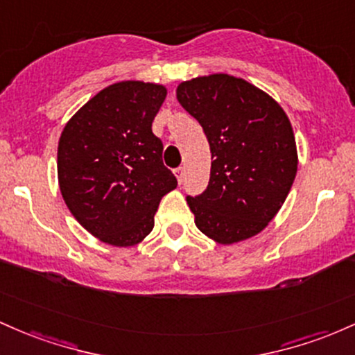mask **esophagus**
Segmentation results:
<instances>
[{"mask_svg": "<svg viewBox=\"0 0 355 355\" xmlns=\"http://www.w3.org/2000/svg\"><path fill=\"white\" fill-rule=\"evenodd\" d=\"M174 174H176L178 181L182 182V179H184V167H178V169L174 171Z\"/></svg>", "mask_w": 355, "mask_h": 355, "instance_id": "obj_1", "label": "esophagus"}]
</instances>
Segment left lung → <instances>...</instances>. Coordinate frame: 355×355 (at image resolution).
<instances>
[{
	"mask_svg": "<svg viewBox=\"0 0 355 355\" xmlns=\"http://www.w3.org/2000/svg\"><path fill=\"white\" fill-rule=\"evenodd\" d=\"M176 97L201 124L211 149L208 188L186 198L198 230L220 245L261 233L297 174L288 115L266 92L228 73L181 82Z\"/></svg>",
	"mask_w": 355,
	"mask_h": 355,
	"instance_id": "8db88e82",
	"label": "left lung"
}]
</instances>
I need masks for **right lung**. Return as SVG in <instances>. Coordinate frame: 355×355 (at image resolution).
I'll return each mask as SVG.
<instances>
[{
    "label": "right lung",
    "mask_w": 355,
    "mask_h": 355,
    "mask_svg": "<svg viewBox=\"0 0 355 355\" xmlns=\"http://www.w3.org/2000/svg\"><path fill=\"white\" fill-rule=\"evenodd\" d=\"M166 95L161 83H112L71 115L60 135L63 201L107 245L127 248L144 240L162 196L178 186L162 164L161 139L153 134Z\"/></svg>",
    "instance_id": "right-lung-1"
}]
</instances>
